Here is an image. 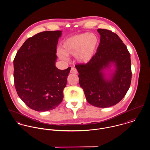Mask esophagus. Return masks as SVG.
Wrapping results in <instances>:
<instances>
[{
    "mask_svg": "<svg viewBox=\"0 0 150 150\" xmlns=\"http://www.w3.org/2000/svg\"><path fill=\"white\" fill-rule=\"evenodd\" d=\"M78 72H77V69L74 67H72L71 68V70H70V73H74V74H77Z\"/></svg>",
    "mask_w": 150,
    "mask_h": 150,
    "instance_id": "34e87169",
    "label": "esophagus"
}]
</instances>
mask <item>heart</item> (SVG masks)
Listing matches in <instances>:
<instances>
[{
  "label": "heart",
  "instance_id": "b5f03b06",
  "mask_svg": "<svg viewBox=\"0 0 150 150\" xmlns=\"http://www.w3.org/2000/svg\"><path fill=\"white\" fill-rule=\"evenodd\" d=\"M99 40L96 35L92 33H83L72 36L64 42L62 48L63 55L77 56L81 63H87L93 57Z\"/></svg>",
  "mask_w": 150,
  "mask_h": 150
}]
</instances>
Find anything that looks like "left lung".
I'll use <instances>...</instances> for the list:
<instances>
[{"mask_svg": "<svg viewBox=\"0 0 150 150\" xmlns=\"http://www.w3.org/2000/svg\"><path fill=\"white\" fill-rule=\"evenodd\" d=\"M100 42L96 53L86 64H78L79 84L87 102L97 107L115 105L125 96L132 79L130 53L119 36L111 30L98 29ZM111 63L116 69L107 80L103 72Z\"/></svg>", "mask_w": 150, "mask_h": 150, "instance_id": "left-lung-1", "label": "left lung"}]
</instances>
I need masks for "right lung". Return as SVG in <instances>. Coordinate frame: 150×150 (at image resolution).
<instances>
[{
	"label": "right lung",
	"instance_id": "1",
	"mask_svg": "<svg viewBox=\"0 0 150 150\" xmlns=\"http://www.w3.org/2000/svg\"><path fill=\"white\" fill-rule=\"evenodd\" d=\"M62 32L44 31L28 38L14 59V80L17 94L31 109L46 111L57 107L71 67H55L57 46Z\"/></svg>",
	"mask_w": 150,
	"mask_h": 150
}]
</instances>
